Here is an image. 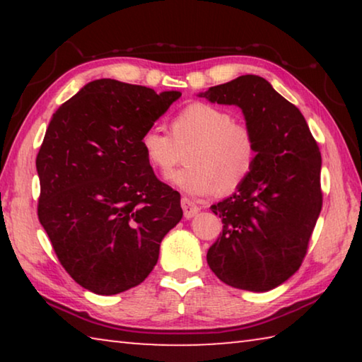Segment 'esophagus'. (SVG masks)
<instances>
[{"label": "esophagus", "instance_id": "esophagus-1", "mask_svg": "<svg viewBox=\"0 0 362 362\" xmlns=\"http://www.w3.org/2000/svg\"><path fill=\"white\" fill-rule=\"evenodd\" d=\"M182 209L185 218H192L201 211V207L196 203H193V201H189L188 198H182Z\"/></svg>", "mask_w": 362, "mask_h": 362}]
</instances>
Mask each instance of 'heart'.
<instances>
[{
  "instance_id": "heart-1",
  "label": "heart",
  "mask_w": 362,
  "mask_h": 362,
  "mask_svg": "<svg viewBox=\"0 0 362 362\" xmlns=\"http://www.w3.org/2000/svg\"><path fill=\"white\" fill-rule=\"evenodd\" d=\"M170 133L151 126L140 136V146L151 168L164 177L174 173L187 148L188 164L174 175V183L189 194L235 192L252 174L259 158L252 127L206 102L183 107L170 122Z\"/></svg>"
}]
</instances>
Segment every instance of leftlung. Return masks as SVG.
Masks as SVG:
<instances>
[{
    "label": "left lung",
    "instance_id": "8db88e82",
    "mask_svg": "<svg viewBox=\"0 0 362 362\" xmlns=\"http://www.w3.org/2000/svg\"><path fill=\"white\" fill-rule=\"evenodd\" d=\"M199 95L240 107L259 140L249 179L211 207L223 228L207 250V263L231 287L272 291L302 265L320 217V146L300 110L265 78L243 75Z\"/></svg>",
    "mask_w": 362,
    "mask_h": 362
}]
</instances>
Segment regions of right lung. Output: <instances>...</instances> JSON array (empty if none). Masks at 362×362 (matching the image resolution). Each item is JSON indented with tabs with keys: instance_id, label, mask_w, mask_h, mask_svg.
Here are the masks:
<instances>
[{
	"instance_id": "add662e5",
	"label": "right lung",
	"mask_w": 362,
	"mask_h": 362,
	"mask_svg": "<svg viewBox=\"0 0 362 362\" xmlns=\"http://www.w3.org/2000/svg\"><path fill=\"white\" fill-rule=\"evenodd\" d=\"M180 95L97 79L52 115L36 156L38 218L84 289L115 296L139 286L180 222V193L158 179L140 146Z\"/></svg>"
}]
</instances>
